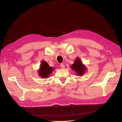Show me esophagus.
<instances>
[{
  "instance_id": "esophagus-1",
  "label": "esophagus",
  "mask_w": 122,
  "mask_h": 122,
  "mask_svg": "<svg viewBox=\"0 0 122 122\" xmlns=\"http://www.w3.org/2000/svg\"><path fill=\"white\" fill-rule=\"evenodd\" d=\"M61 67L62 68V69H64L65 68V65L64 64H61Z\"/></svg>"
}]
</instances>
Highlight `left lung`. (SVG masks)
<instances>
[{"label":"left lung","instance_id":"left-lung-1","mask_svg":"<svg viewBox=\"0 0 122 122\" xmlns=\"http://www.w3.org/2000/svg\"><path fill=\"white\" fill-rule=\"evenodd\" d=\"M71 69L74 70L78 76H82L84 74L86 71V67L84 66L80 59L77 57L74 61V64L71 66Z\"/></svg>","mask_w":122,"mask_h":122}]
</instances>
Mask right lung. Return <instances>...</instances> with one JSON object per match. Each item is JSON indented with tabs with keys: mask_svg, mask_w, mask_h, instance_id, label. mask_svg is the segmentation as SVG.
Masks as SVG:
<instances>
[{
	"mask_svg": "<svg viewBox=\"0 0 122 122\" xmlns=\"http://www.w3.org/2000/svg\"><path fill=\"white\" fill-rule=\"evenodd\" d=\"M54 69L50 67L47 62L42 61L40 66V69L38 70V74L42 78H47L52 73Z\"/></svg>",
	"mask_w": 122,
	"mask_h": 122,
	"instance_id": "right-lung-1",
	"label": "right lung"
}]
</instances>
